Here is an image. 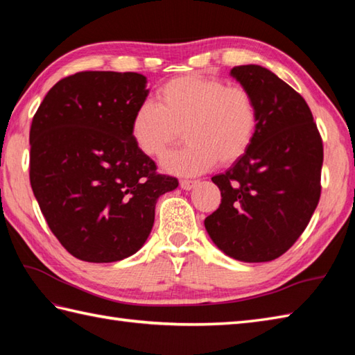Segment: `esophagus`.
Returning <instances> with one entry per match:
<instances>
[{"label": "esophagus", "instance_id": "obj_1", "mask_svg": "<svg viewBox=\"0 0 355 355\" xmlns=\"http://www.w3.org/2000/svg\"><path fill=\"white\" fill-rule=\"evenodd\" d=\"M197 184H198L197 180H180V186H182V189L184 191H191Z\"/></svg>", "mask_w": 355, "mask_h": 355}]
</instances>
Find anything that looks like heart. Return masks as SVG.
I'll use <instances>...</instances> for the list:
<instances>
[{"label":"heart","instance_id":"obj_1","mask_svg":"<svg viewBox=\"0 0 355 355\" xmlns=\"http://www.w3.org/2000/svg\"><path fill=\"white\" fill-rule=\"evenodd\" d=\"M157 103L134 111L131 137L143 154L162 158L182 139L189 143L164 158L166 171L180 175L205 172L220 162L230 166L250 149L258 108L248 89L220 78L184 74L157 89Z\"/></svg>","mask_w":355,"mask_h":355}]
</instances>
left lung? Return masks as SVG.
<instances>
[{"label":"left lung","mask_w":355,"mask_h":355,"mask_svg":"<svg viewBox=\"0 0 355 355\" xmlns=\"http://www.w3.org/2000/svg\"><path fill=\"white\" fill-rule=\"evenodd\" d=\"M230 74L253 96L258 128L247 154L212 177L221 205L205 225L230 258L268 262L296 243L319 205L323 143L304 97L275 73L239 65Z\"/></svg>","instance_id":"left-lung-1"}]
</instances>
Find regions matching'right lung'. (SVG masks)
<instances>
[{"label":"right lung","mask_w":355,"mask_h":355,"mask_svg":"<svg viewBox=\"0 0 355 355\" xmlns=\"http://www.w3.org/2000/svg\"><path fill=\"white\" fill-rule=\"evenodd\" d=\"M148 93L139 73L80 71L59 80L33 116L30 184L53 235L80 261L134 254L158 197L178 186L131 137Z\"/></svg>","instance_id":"1"}]
</instances>
